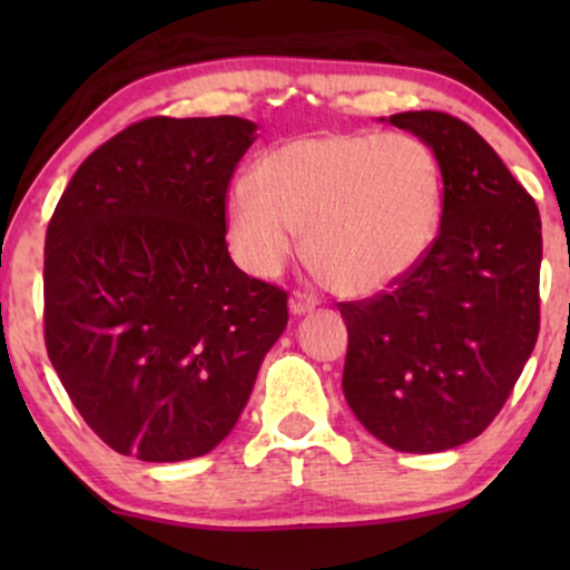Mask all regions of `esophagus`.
Returning <instances> with one entry per match:
<instances>
[{
    "label": "esophagus",
    "instance_id": "esophagus-1",
    "mask_svg": "<svg viewBox=\"0 0 570 570\" xmlns=\"http://www.w3.org/2000/svg\"><path fill=\"white\" fill-rule=\"evenodd\" d=\"M316 298L311 293H306V291H293V295H291V311L295 316H301V314H308V311H314L316 308Z\"/></svg>",
    "mask_w": 570,
    "mask_h": 570
}]
</instances>
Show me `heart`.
Instances as JSON below:
<instances>
[{"instance_id":"heart-1","label":"heart","mask_w":570,"mask_h":570,"mask_svg":"<svg viewBox=\"0 0 570 570\" xmlns=\"http://www.w3.org/2000/svg\"><path fill=\"white\" fill-rule=\"evenodd\" d=\"M441 163L415 135L324 131L275 147L225 199L238 259L277 275L306 233L318 279L373 295L410 275L439 236Z\"/></svg>"}]
</instances>
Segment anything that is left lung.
I'll use <instances>...</instances> for the list:
<instances>
[{
	"mask_svg": "<svg viewBox=\"0 0 570 570\" xmlns=\"http://www.w3.org/2000/svg\"><path fill=\"white\" fill-rule=\"evenodd\" d=\"M389 121L431 145L441 163V230L407 277L340 303L342 389L379 441L433 454L478 439L532 355L542 225L532 194L470 124L443 111Z\"/></svg>",
	"mask_w": 570,
	"mask_h": 570,
	"instance_id": "1",
	"label": "left lung"
}]
</instances>
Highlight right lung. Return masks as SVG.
Returning <instances> with one entry per match:
<instances>
[{"mask_svg":"<svg viewBox=\"0 0 570 570\" xmlns=\"http://www.w3.org/2000/svg\"><path fill=\"white\" fill-rule=\"evenodd\" d=\"M256 124H129L67 184L43 252L46 353L100 441L142 462L213 451L287 326V293L228 254L225 199Z\"/></svg>","mask_w":570,"mask_h":570,"instance_id":"right-lung-1","label":"right lung"}]
</instances>
